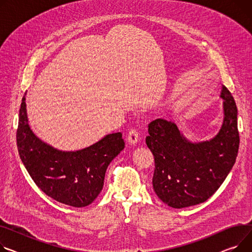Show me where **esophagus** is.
Wrapping results in <instances>:
<instances>
[{
	"instance_id": "obj_1",
	"label": "esophagus",
	"mask_w": 252,
	"mask_h": 252,
	"mask_svg": "<svg viewBox=\"0 0 252 252\" xmlns=\"http://www.w3.org/2000/svg\"><path fill=\"white\" fill-rule=\"evenodd\" d=\"M127 141L130 144H136L139 141V131L137 127H131L127 132Z\"/></svg>"
}]
</instances>
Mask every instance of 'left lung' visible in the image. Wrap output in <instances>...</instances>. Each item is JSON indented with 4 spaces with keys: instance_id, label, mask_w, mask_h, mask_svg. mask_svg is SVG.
Instances as JSON below:
<instances>
[{
    "instance_id": "left-lung-1",
    "label": "left lung",
    "mask_w": 252,
    "mask_h": 252,
    "mask_svg": "<svg viewBox=\"0 0 252 252\" xmlns=\"http://www.w3.org/2000/svg\"><path fill=\"white\" fill-rule=\"evenodd\" d=\"M221 97L224 99V123L211 141L189 143L173 123L162 119L148 125L146 144L155 160L153 188L169 207L181 209L206 202L235 164L240 142L237 106L224 85Z\"/></svg>"
}]
</instances>
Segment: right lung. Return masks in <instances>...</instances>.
Instances as JSON below:
<instances>
[{"label": "right lung", "instance_id": "right-lung-1", "mask_svg": "<svg viewBox=\"0 0 252 252\" xmlns=\"http://www.w3.org/2000/svg\"><path fill=\"white\" fill-rule=\"evenodd\" d=\"M16 140L21 161L36 186L57 202L75 208L86 207L97 197L102 190L108 165L125 148L122 132H115L76 152L54 149L30 129L25 95Z\"/></svg>", "mask_w": 252, "mask_h": 252}]
</instances>
